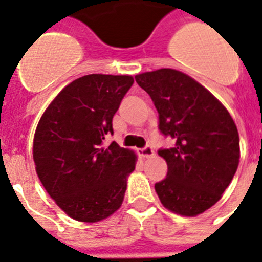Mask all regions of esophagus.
Wrapping results in <instances>:
<instances>
[{
	"instance_id": "obj_1",
	"label": "esophagus",
	"mask_w": 262,
	"mask_h": 262,
	"mask_svg": "<svg viewBox=\"0 0 262 262\" xmlns=\"http://www.w3.org/2000/svg\"><path fill=\"white\" fill-rule=\"evenodd\" d=\"M138 154H139L140 158H151V156H154V149L152 147L146 146L144 148L138 149Z\"/></svg>"
}]
</instances>
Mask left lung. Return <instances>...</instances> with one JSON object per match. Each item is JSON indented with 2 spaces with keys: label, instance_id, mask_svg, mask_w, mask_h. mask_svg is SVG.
I'll use <instances>...</instances> for the list:
<instances>
[{
  "label": "left lung",
  "instance_id": "left-lung-1",
  "mask_svg": "<svg viewBox=\"0 0 262 262\" xmlns=\"http://www.w3.org/2000/svg\"><path fill=\"white\" fill-rule=\"evenodd\" d=\"M159 114V129L175 139L158 154L167 162L165 179L155 184L167 209L198 216L221 199L237 171V127L223 104L193 78L173 69L136 75Z\"/></svg>",
  "mask_w": 262,
  "mask_h": 262
}]
</instances>
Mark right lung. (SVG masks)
Returning <instances> with one entry per match:
<instances>
[{
    "mask_svg": "<svg viewBox=\"0 0 262 262\" xmlns=\"http://www.w3.org/2000/svg\"><path fill=\"white\" fill-rule=\"evenodd\" d=\"M131 75L90 74L67 84L35 129L33 158L42 185L74 220L95 223L119 209L136 155L113 142V118Z\"/></svg>",
    "mask_w": 262,
    "mask_h": 262,
    "instance_id": "right-lung-1",
    "label": "right lung"
}]
</instances>
